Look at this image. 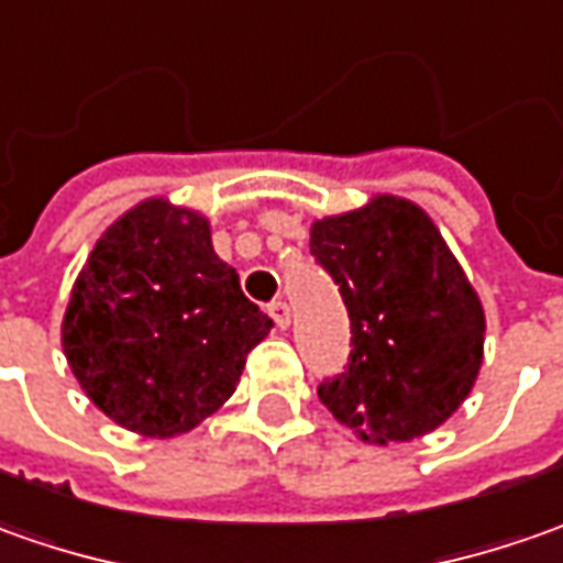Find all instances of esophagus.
Masks as SVG:
<instances>
[{"label": "esophagus", "mask_w": 563, "mask_h": 563, "mask_svg": "<svg viewBox=\"0 0 563 563\" xmlns=\"http://www.w3.org/2000/svg\"><path fill=\"white\" fill-rule=\"evenodd\" d=\"M269 316H273V322L278 328L290 325V307L285 300H273V303H269Z\"/></svg>", "instance_id": "esophagus-1"}]
</instances>
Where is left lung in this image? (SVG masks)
<instances>
[{"label":"left lung","instance_id":"left-lung-1","mask_svg":"<svg viewBox=\"0 0 563 563\" xmlns=\"http://www.w3.org/2000/svg\"><path fill=\"white\" fill-rule=\"evenodd\" d=\"M309 251L350 312V360L319 384L341 424L372 443L440 428L471 394L484 362L486 319L431 217L378 195L312 222Z\"/></svg>","mask_w":563,"mask_h":563}]
</instances>
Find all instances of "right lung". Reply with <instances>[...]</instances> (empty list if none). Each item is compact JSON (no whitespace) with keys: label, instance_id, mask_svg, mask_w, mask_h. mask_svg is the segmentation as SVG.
I'll use <instances>...</instances> for the list:
<instances>
[{"label":"right lung","instance_id":"right-lung-1","mask_svg":"<svg viewBox=\"0 0 563 563\" xmlns=\"http://www.w3.org/2000/svg\"><path fill=\"white\" fill-rule=\"evenodd\" d=\"M273 328L213 254L201 213L148 198L98 238L64 312L79 387L145 437L198 428L235 394L247 353Z\"/></svg>","mask_w":563,"mask_h":563}]
</instances>
